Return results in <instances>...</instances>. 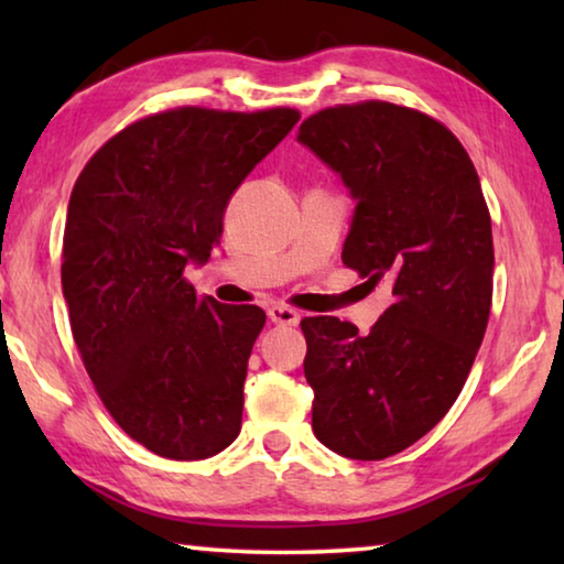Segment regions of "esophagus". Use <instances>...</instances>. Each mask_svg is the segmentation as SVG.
I'll return each instance as SVG.
<instances>
[{"label":"esophagus","instance_id":"34e87169","mask_svg":"<svg viewBox=\"0 0 564 564\" xmlns=\"http://www.w3.org/2000/svg\"><path fill=\"white\" fill-rule=\"evenodd\" d=\"M269 318L275 323V326H299L301 313L289 308V305H271Z\"/></svg>","mask_w":564,"mask_h":564}]
</instances>
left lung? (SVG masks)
Instances as JSON below:
<instances>
[{"instance_id":"8db88e82","label":"left lung","mask_w":564,"mask_h":564,"mask_svg":"<svg viewBox=\"0 0 564 564\" xmlns=\"http://www.w3.org/2000/svg\"><path fill=\"white\" fill-rule=\"evenodd\" d=\"M295 139L356 202L343 263L393 289L368 336L333 316L301 321L313 433L350 460H383L433 431L470 373L492 303L490 214L460 141L420 111L333 107Z\"/></svg>"}]
</instances>
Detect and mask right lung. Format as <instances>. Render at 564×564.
I'll use <instances>...</instances> for the list:
<instances>
[{"label":"right lung","mask_w":564,"mask_h":564,"mask_svg":"<svg viewBox=\"0 0 564 564\" xmlns=\"http://www.w3.org/2000/svg\"><path fill=\"white\" fill-rule=\"evenodd\" d=\"M184 107L109 139L76 178L62 291L87 373L123 433L169 460L236 441L259 305L198 299L184 279L224 231L234 191L299 121Z\"/></svg>","instance_id":"right-lung-1"}]
</instances>
